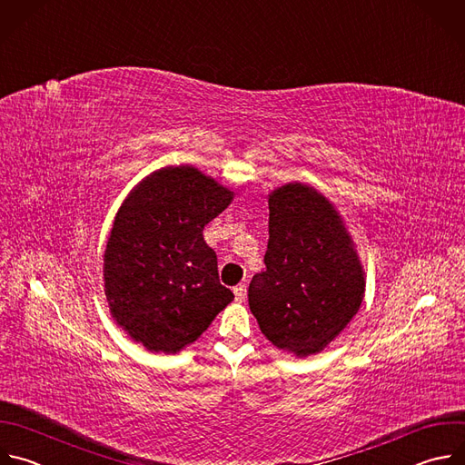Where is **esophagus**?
I'll return each instance as SVG.
<instances>
[{"instance_id": "obj_1", "label": "esophagus", "mask_w": 465, "mask_h": 465, "mask_svg": "<svg viewBox=\"0 0 465 465\" xmlns=\"http://www.w3.org/2000/svg\"><path fill=\"white\" fill-rule=\"evenodd\" d=\"M245 295H247V286H245V284H238V286L234 288V297H236V301H238V302L245 301Z\"/></svg>"}]
</instances>
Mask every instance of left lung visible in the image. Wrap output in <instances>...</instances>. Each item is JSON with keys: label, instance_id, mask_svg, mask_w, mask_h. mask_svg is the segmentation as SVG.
Wrapping results in <instances>:
<instances>
[{"label": "left lung", "instance_id": "1", "mask_svg": "<svg viewBox=\"0 0 465 465\" xmlns=\"http://www.w3.org/2000/svg\"><path fill=\"white\" fill-rule=\"evenodd\" d=\"M265 269L249 284L262 333L301 357L321 351L357 313L364 281L333 207L292 183L269 196Z\"/></svg>", "mask_w": 465, "mask_h": 465}]
</instances>
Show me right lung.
<instances>
[{
    "label": "right lung",
    "mask_w": 465,
    "mask_h": 465,
    "mask_svg": "<svg viewBox=\"0 0 465 465\" xmlns=\"http://www.w3.org/2000/svg\"><path fill=\"white\" fill-rule=\"evenodd\" d=\"M231 200L214 179L175 166L141 183L117 213L104 252L106 297L115 321L148 350L196 341L234 299L203 238Z\"/></svg>",
    "instance_id": "obj_1"
}]
</instances>
